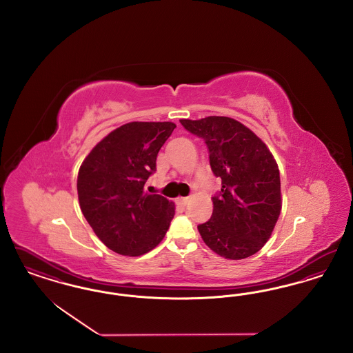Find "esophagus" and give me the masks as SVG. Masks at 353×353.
I'll use <instances>...</instances> for the list:
<instances>
[{"label": "esophagus", "instance_id": "obj_1", "mask_svg": "<svg viewBox=\"0 0 353 353\" xmlns=\"http://www.w3.org/2000/svg\"><path fill=\"white\" fill-rule=\"evenodd\" d=\"M177 201L180 202L181 205H186L189 202V197H180Z\"/></svg>", "mask_w": 353, "mask_h": 353}]
</instances>
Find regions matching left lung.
<instances>
[{
  "instance_id": "left-lung-1",
  "label": "left lung",
  "mask_w": 353,
  "mask_h": 353,
  "mask_svg": "<svg viewBox=\"0 0 353 353\" xmlns=\"http://www.w3.org/2000/svg\"><path fill=\"white\" fill-rule=\"evenodd\" d=\"M180 123L205 141L210 168L222 181L213 197L212 219L197 226L203 242L226 259H243L259 252L282 209L274 156L256 134L234 119L209 117Z\"/></svg>"
}]
</instances>
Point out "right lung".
<instances>
[{
	"label": "right lung",
	"instance_id": "1",
	"mask_svg": "<svg viewBox=\"0 0 353 353\" xmlns=\"http://www.w3.org/2000/svg\"><path fill=\"white\" fill-rule=\"evenodd\" d=\"M174 128L170 121L124 124L84 159L77 183L79 205L94 233L112 252L143 255L168 232L173 202L144 192V185Z\"/></svg>",
	"mask_w": 353,
	"mask_h": 353
}]
</instances>
